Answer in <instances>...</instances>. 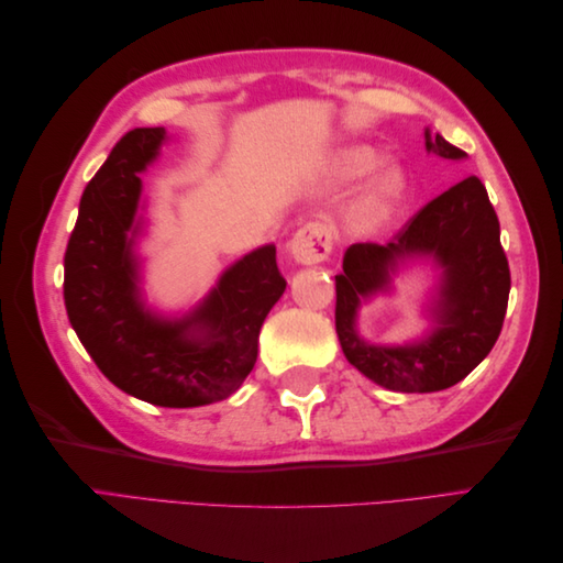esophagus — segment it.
I'll return each instance as SVG.
<instances>
[{
  "label": "esophagus",
  "mask_w": 563,
  "mask_h": 563,
  "mask_svg": "<svg viewBox=\"0 0 563 563\" xmlns=\"http://www.w3.org/2000/svg\"><path fill=\"white\" fill-rule=\"evenodd\" d=\"M333 246L331 230L323 223H308L302 225L291 240V255L300 265H314L329 258Z\"/></svg>",
  "instance_id": "esophagus-1"
}]
</instances>
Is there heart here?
Segmentation results:
<instances>
[{
  "instance_id": "1",
  "label": "heart",
  "mask_w": 563,
  "mask_h": 563,
  "mask_svg": "<svg viewBox=\"0 0 563 563\" xmlns=\"http://www.w3.org/2000/svg\"><path fill=\"white\" fill-rule=\"evenodd\" d=\"M373 164V155L366 150H354L347 155V172L350 174H362ZM401 190V176L397 172H385L376 183H373L371 192L366 195L362 203V218L368 228L380 225L389 213L391 201L397 199Z\"/></svg>"
}]
</instances>
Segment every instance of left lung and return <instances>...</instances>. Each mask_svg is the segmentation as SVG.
Masks as SVG:
<instances>
[{"instance_id":"1","label":"left lung","mask_w":563,"mask_h":563,"mask_svg":"<svg viewBox=\"0 0 563 563\" xmlns=\"http://www.w3.org/2000/svg\"><path fill=\"white\" fill-rule=\"evenodd\" d=\"M424 145L444 159L465 152L424 131ZM432 257L442 268L433 306L435 331L411 346H368L355 333L362 299L386 290L398 263ZM509 265L500 223L484 183H455L383 244H352L335 275V331L347 362L395 391H439L463 380L496 345L509 298Z\"/></svg>"}]
</instances>
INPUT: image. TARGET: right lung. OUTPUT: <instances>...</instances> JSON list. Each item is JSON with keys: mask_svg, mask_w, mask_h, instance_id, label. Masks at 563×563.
<instances>
[{"mask_svg": "<svg viewBox=\"0 0 563 563\" xmlns=\"http://www.w3.org/2000/svg\"><path fill=\"white\" fill-rule=\"evenodd\" d=\"M166 139L162 126L122 135L87 185L65 251L63 298L81 345L126 395L166 408L228 399L258 360L261 327L284 288L277 249L236 261L183 319L152 314L133 253L145 166Z\"/></svg>", "mask_w": 563, "mask_h": 563, "instance_id": "right-lung-1", "label": "right lung"}]
</instances>
